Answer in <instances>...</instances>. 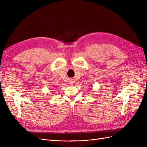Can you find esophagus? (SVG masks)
Returning <instances> with one entry per match:
<instances>
[{"mask_svg": "<svg viewBox=\"0 0 147 147\" xmlns=\"http://www.w3.org/2000/svg\"><path fill=\"white\" fill-rule=\"evenodd\" d=\"M70 84H73V82H70Z\"/></svg>", "mask_w": 147, "mask_h": 147, "instance_id": "esophagus-1", "label": "esophagus"}]
</instances>
